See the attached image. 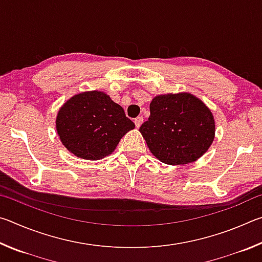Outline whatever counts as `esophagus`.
Masks as SVG:
<instances>
[{"label":"esophagus","instance_id":"34e87169","mask_svg":"<svg viewBox=\"0 0 262 262\" xmlns=\"http://www.w3.org/2000/svg\"><path fill=\"white\" fill-rule=\"evenodd\" d=\"M134 122H135L136 128H140L142 123H143V118H142V117H137V118L135 119V120H134Z\"/></svg>","mask_w":262,"mask_h":262}]
</instances>
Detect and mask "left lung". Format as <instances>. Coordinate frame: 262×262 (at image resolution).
<instances>
[{
  "mask_svg": "<svg viewBox=\"0 0 262 262\" xmlns=\"http://www.w3.org/2000/svg\"><path fill=\"white\" fill-rule=\"evenodd\" d=\"M150 151L168 165L193 163L207 152L215 139L211 111L188 92L156 96L150 117L140 127Z\"/></svg>",
  "mask_w": 262,
  "mask_h": 262,
  "instance_id": "left-lung-1",
  "label": "left lung"
}]
</instances>
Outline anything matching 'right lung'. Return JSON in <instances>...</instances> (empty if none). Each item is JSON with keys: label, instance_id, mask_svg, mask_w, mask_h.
<instances>
[{"label": "right lung", "instance_id": "1", "mask_svg": "<svg viewBox=\"0 0 262 262\" xmlns=\"http://www.w3.org/2000/svg\"><path fill=\"white\" fill-rule=\"evenodd\" d=\"M56 133L69 152L88 161H99L112 154L135 125L120 105L103 91L79 92L61 106Z\"/></svg>", "mask_w": 262, "mask_h": 262}]
</instances>
